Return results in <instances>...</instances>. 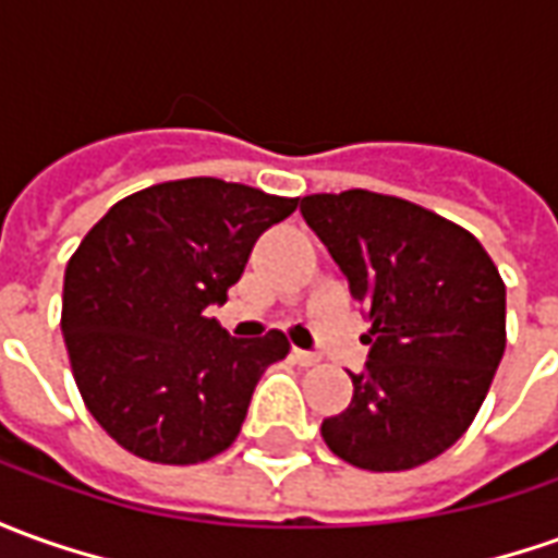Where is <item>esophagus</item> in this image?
<instances>
[{"mask_svg": "<svg viewBox=\"0 0 558 558\" xmlns=\"http://www.w3.org/2000/svg\"><path fill=\"white\" fill-rule=\"evenodd\" d=\"M293 360L299 363V366H317V363H320V354H314V351H299V348H293Z\"/></svg>", "mask_w": 558, "mask_h": 558, "instance_id": "obj_1", "label": "esophagus"}]
</instances>
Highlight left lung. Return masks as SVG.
<instances>
[{"instance_id":"1","label":"left lung","mask_w":558,"mask_h":558,"mask_svg":"<svg viewBox=\"0 0 558 558\" xmlns=\"http://www.w3.org/2000/svg\"><path fill=\"white\" fill-rule=\"evenodd\" d=\"M299 210L369 317L354 397L324 418L329 452L360 470H412L461 439L507 344V293L468 229L393 195H305Z\"/></svg>"}]
</instances>
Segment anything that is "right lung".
Listing matches in <instances>:
<instances>
[{"mask_svg": "<svg viewBox=\"0 0 558 558\" xmlns=\"http://www.w3.org/2000/svg\"><path fill=\"white\" fill-rule=\"evenodd\" d=\"M295 204L192 177L121 198L85 234L63 275L60 329L85 407L121 449L201 464L241 434L259 375L290 342L280 329L231 339L207 308Z\"/></svg>", "mask_w": 558, "mask_h": 558, "instance_id": "obj_1", "label": "right lung"}]
</instances>
